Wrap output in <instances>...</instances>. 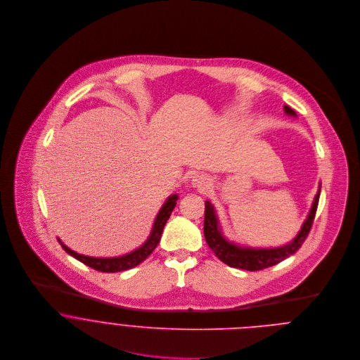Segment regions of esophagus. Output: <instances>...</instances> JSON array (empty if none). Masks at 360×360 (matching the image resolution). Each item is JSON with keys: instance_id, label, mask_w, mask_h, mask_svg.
Segmentation results:
<instances>
[{"instance_id": "obj_1", "label": "esophagus", "mask_w": 360, "mask_h": 360, "mask_svg": "<svg viewBox=\"0 0 360 360\" xmlns=\"http://www.w3.org/2000/svg\"><path fill=\"white\" fill-rule=\"evenodd\" d=\"M193 186L200 190H206L210 186V180L206 177L205 174H195L193 177Z\"/></svg>"}]
</instances>
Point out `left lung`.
I'll return each mask as SVG.
<instances>
[{
  "instance_id": "8db88e82",
  "label": "left lung",
  "mask_w": 360,
  "mask_h": 360,
  "mask_svg": "<svg viewBox=\"0 0 360 360\" xmlns=\"http://www.w3.org/2000/svg\"><path fill=\"white\" fill-rule=\"evenodd\" d=\"M284 108H285L287 113L295 115V112L291 108H288V106H284ZM319 197H320V191L314 197V202L310 209L308 219L304 223L302 230L300 231L297 238L292 243H290L288 245H284L281 248H274V250L240 248V247L233 245L229 241H226L219 230L213 206L209 201H206L205 220H204V234H205L206 243H207L209 248L214 252L216 257H219L223 263H226L231 267L250 270V271H257V270H263L270 266H274V264L280 263L281 260H284L285 257L294 255L302 247L305 240L308 238L309 231L311 229V224H313V220L316 216Z\"/></svg>"
}]
</instances>
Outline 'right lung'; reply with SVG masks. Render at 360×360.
I'll return each instance as SVG.
<instances>
[{"mask_svg": "<svg viewBox=\"0 0 360 360\" xmlns=\"http://www.w3.org/2000/svg\"><path fill=\"white\" fill-rule=\"evenodd\" d=\"M176 201H177V195H172L167 198L166 204L162 206V209L159 210L156 219H155L154 229H153V233L150 236V238L147 240V243L133 251L131 254L129 255H124V257H84V255H79L76 254L75 251L69 250L66 245H62V248L73 257H76L77 260H80L82 263L98 270V271H103V273H116V271H123V270H129L137 264H140L143 260H146L147 257H150L153 254L156 245L159 244V240H160V236H162V231H163V227L167 221V219L170 217L172 214V210L174 209L176 206Z\"/></svg>", "mask_w": 360, "mask_h": 360, "instance_id": "1", "label": "right lung"}]
</instances>
